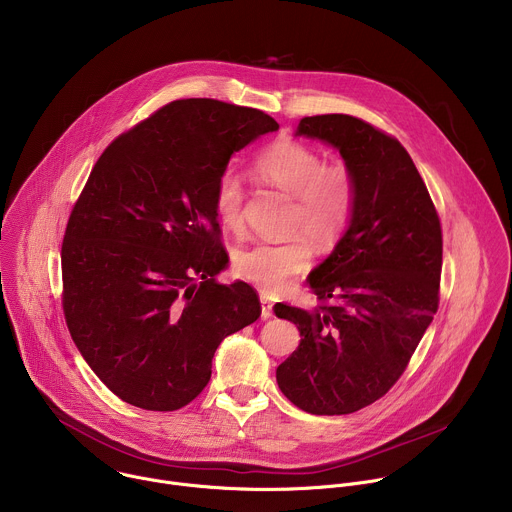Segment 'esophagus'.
I'll list each match as a JSON object with an SVG mask.
<instances>
[{
	"label": "esophagus",
	"mask_w": 512,
	"mask_h": 512,
	"mask_svg": "<svg viewBox=\"0 0 512 512\" xmlns=\"http://www.w3.org/2000/svg\"><path fill=\"white\" fill-rule=\"evenodd\" d=\"M260 306H262V320H268L272 316V298L266 292H260Z\"/></svg>",
	"instance_id": "34e87169"
}]
</instances>
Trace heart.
Segmentation results:
<instances>
[{
    "instance_id": "b5f03b06",
    "label": "heart",
    "mask_w": 512,
    "mask_h": 512,
    "mask_svg": "<svg viewBox=\"0 0 512 512\" xmlns=\"http://www.w3.org/2000/svg\"><path fill=\"white\" fill-rule=\"evenodd\" d=\"M256 176L294 196L290 228L330 248L348 228L356 206V180L348 166L326 164V156L296 140H280L254 162ZM246 186L240 174L224 172L214 188V210L226 230L244 226ZM312 260L304 236L282 242H254L234 254V272L266 290L284 288Z\"/></svg>"
}]
</instances>
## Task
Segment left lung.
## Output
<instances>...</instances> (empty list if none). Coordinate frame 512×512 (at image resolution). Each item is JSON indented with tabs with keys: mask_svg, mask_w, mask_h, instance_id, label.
<instances>
[{
	"mask_svg": "<svg viewBox=\"0 0 512 512\" xmlns=\"http://www.w3.org/2000/svg\"><path fill=\"white\" fill-rule=\"evenodd\" d=\"M294 136L340 152L356 180V206L308 276L324 304L274 306L302 336L276 380L310 414H350L392 388L438 310L440 220L408 152L374 126L326 114L302 118Z\"/></svg>",
	"mask_w": 512,
	"mask_h": 512,
	"instance_id": "8db88e82",
	"label": "left lung"
}]
</instances>
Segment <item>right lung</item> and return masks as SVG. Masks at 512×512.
<instances>
[{"label": "right lung", "mask_w": 512, "mask_h": 512, "mask_svg": "<svg viewBox=\"0 0 512 512\" xmlns=\"http://www.w3.org/2000/svg\"><path fill=\"white\" fill-rule=\"evenodd\" d=\"M268 114L176 100L116 138L76 202L64 244V314L96 376L124 402L178 410L212 376L220 342L258 320L228 264L214 188L234 152L276 132Z\"/></svg>", "instance_id": "obj_1"}]
</instances>
